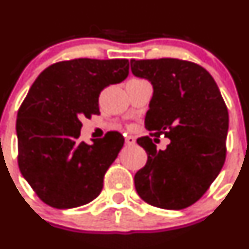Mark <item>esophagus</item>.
<instances>
[{
	"instance_id": "obj_1",
	"label": "esophagus",
	"mask_w": 249,
	"mask_h": 249,
	"mask_svg": "<svg viewBox=\"0 0 249 249\" xmlns=\"http://www.w3.org/2000/svg\"><path fill=\"white\" fill-rule=\"evenodd\" d=\"M125 143H126L127 145H134L135 143H136V140H135L134 137H126V139H125Z\"/></svg>"
}]
</instances>
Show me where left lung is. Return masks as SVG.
<instances>
[{
    "mask_svg": "<svg viewBox=\"0 0 249 249\" xmlns=\"http://www.w3.org/2000/svg\"><path fill=\"white\" fill-rule=\"evenodd\" d=\"M131 72L153 85L145 114L150 136L170 140L159 150L148 136L137 143L148 160L135 175L142 200L164 210H183L207 192L222 170L229 114L213 77L199 65L178 59L134 60Z\"/></svg>",
    "mask_w": 249,
    "mask_h": 249,
    "instance_id": "left-lung-1",
    "label": "left lung"
}]
</instances>
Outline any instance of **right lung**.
I'll use <instances>...</instances> for the list:
<instances>
[{"label":"right lung","mask_w":249,"mask_h":249,"mask_svg":"<svg viewBox=\"0 0 249 249\" xmlns=\"http://www.w3.org/2000/svg\"><path fill=\"white\" fill-rule=\"evenodd\" d=\"M127 74L126 59H74L49 66L30 88L18 112V162L47 205L74 208L100 195L124 137L113 131L87 144L80 119L100 114V92Z\"/></svg>","instance_id":"add662e5"}]
</instances>
